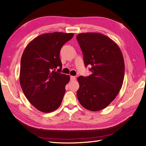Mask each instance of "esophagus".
Wrapping results in <instances>:
<instances>
[{"label":"esophagus","instance_id":"esophagus-1","mask_svg":"<svg viewBox=\"0 0 146 146\" xmlns=\"http://www.w3.org/2000/svg\"><path fill=\"white\" fill-rule=\"evenodd\" d=\"M76 80V77L74 76H70V80L71 81H74V80Z\"/></svg>","mask_w":146,"mask_h":146}]
</instances>
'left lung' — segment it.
<instances>
[{
  "instance_id": "8db88e82",
  "label": "left lung",
  "mask_w": 146,
  "mask_h": 146,
  "mask_svg": "<svg viewBox=\"0 0 146 146\" xmlns=\"http://www.w3.org/2000/svg\"><path fill=\"white\" fill-rule=\"evenodd\" d=\"M85 66L90 64L92 74L80 76L77 98L91 111L106 108L122 88L125 64L120 48L113 40L100 33H80L76 36Z\"/></svg>"
}]
</instances>
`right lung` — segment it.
<instances>
[{
  "label": "right lung",
  "instance_id": "right-lung-1",
  "mask_svg": "<svg viewBox=\"0 0 146 146\" xmlns=\"http://www.w3.org/2000/svg\"><path fill=\"white\" fill-rule=\"evenodd\" d=\"M73 36L59 32L43 34L31 41L22 55L21 86L30 103L42 112L56 110L63 100L70 76L60 73V52Z\"/></svg>",
  "mask_w": 146,
  "mask_h": 146
}]
</instances>
